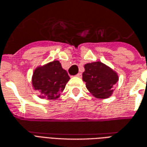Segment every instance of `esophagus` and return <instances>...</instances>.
<instances>
[{"instance_id":"obj_1","label":"esophagus","mask_w":147,"mask_h":147,"mask_svg":"<svg viewBox=\"0 0 147 147\" xmlns=\"http://www.w3.org/2000/svg\"><path fill=\"white\" fill-rule=\"evenodd\" d=\"M77 77H79V78H81V76H82V73H78L76 75Z\"/></svg>"}]
</instances>
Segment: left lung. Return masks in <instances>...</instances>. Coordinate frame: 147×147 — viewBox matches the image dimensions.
<instances>
[{"label":"left lung","instance_id":"1","mask_svg":"<svg viewBox=\"0 0 147 147\" xmlns=\"http://www.w3.org/2000/svg\"><path fill=\"white\" fill-rule=\"evenodd\" d=\"M84 68L83 80L89 92L96 98L105 99L112 96L113 86L119 80L117 72L101 61L86 64Z\"/></svg>","mask_w":147,"mask_h":147}]
</instances>
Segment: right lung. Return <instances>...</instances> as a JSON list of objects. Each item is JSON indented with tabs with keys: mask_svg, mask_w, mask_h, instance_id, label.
Returning <instances> with one entry per match:
<instances>
[{
	"mask_svg": "<svg viewBox=\"0 0 147 147\" xmlns=\"http://www.w3.org/2000/svg\"><path fill=\"white\" fill-rule=\"evenodd\" d=\"M70 80L67 71L58 61L49 62L37 67L33 71L31 83L34 89L40 93V98L57 99Z\"/></svg>",
	"mask_w": 147,
	"mask_h": 147,
	"instance_id": "right-lung-1",
	"label": "right lung"
}]
</instances>
